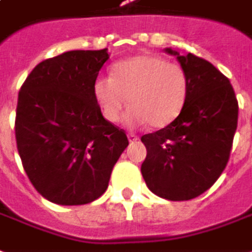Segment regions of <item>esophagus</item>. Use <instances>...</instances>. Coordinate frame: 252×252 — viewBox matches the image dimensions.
I'll return each instance as SVG.
<instances>
[{
    "label": "esophagus",
    "mask_w": 252,
    "mask_h": 252,
    "mask_svg": "<svg viewBox=\"0 0 252 252\" xmlns=\"http://www.w3.org/2000/svg\"><path fill=\"white\" fill-rule=\"evenodd\" d=\"M127 138H128V141L131 142V144H134V142H137V141H138V135H135V134L130 133L127 135Z\"/></svg>",
    "instance_id": "esophagus-1"
}]
</instances>
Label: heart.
Listing matches in <instances>:
<instances>
[{"label": "heart", "mask_w": 252, "mask_h": 252, "mask_svg": "<svg viewBox=\"0 0 252 252\" xmlns=\"http://www.w3.org/2000/svg\"><path fill=\"white\" fill-rule=\"evenodd\" d=\"M188 75L180 64L154 55H141L114 65L113 76L100 75L94 94L104 118L135 128L150 124L165 127L177 118L188 96Z\"/></svg>", "instance_id": "b5f03b06"}]
</instances>
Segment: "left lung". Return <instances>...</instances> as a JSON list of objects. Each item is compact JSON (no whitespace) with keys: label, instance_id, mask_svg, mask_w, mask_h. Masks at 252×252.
I'll return each mask as SVG.
<instances>
[{"label":"left lung","instance_id":"obj_1","mask_svg":"<svg viewBox=\"0 0 252 252\" xmlns=\"http://www.w3.org/2000/svg\"><path fill=\"white\" fill-rule=\"evenodd\" d=\"M188 75V96L172 124L141 141L148 154L141 172L159 197L184 201L215 184L228 162L238 126V100L228 78L204 59L166 48Z\"/></svg>","mask_w":252,"mask_h":252}]
</instances>
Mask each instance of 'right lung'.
Listing matches in <instances>:
<instances>
[{
  "label": "right lung",
  "instance_id": "add662e5",
  "mask_svg": "<svg viewBox=\"0 0 252 252\" xmlns=\"http://www.w3.org/2000/svg\"><path fill=\"white\" fill-rule=\"evenodd\" d=\"M107 59V48L47 59L18 93V154L33 187L55 204L82 205L100 197L127 148L126 133L104 119L94 94Z\"/></svg>",
  "mask_w": 252,
  "mask_h": 252
}]
</instances>
